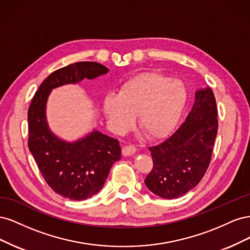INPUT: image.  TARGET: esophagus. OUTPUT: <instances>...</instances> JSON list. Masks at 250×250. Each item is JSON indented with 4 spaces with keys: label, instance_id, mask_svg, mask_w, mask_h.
<instances>
[{
    "label": "esophagus",
    "instance_id": "34e87169",
    "mask_svg": "<svg viewBox=\"0 0 250 250\" xmlns=\"http://www.w3.org/2000/svg\"><path fill=\"white\" fill-rule=\"evenodd\" d=\"M135 151H137V148H135L133 145H128L123 148L122 152H123L124 156H130L135 153Z\"/></svg>",
    "mask_w": 250,
    "mask_h": 250
}]
</instances>
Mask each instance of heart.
I'll return each mask as SVG.
<instances>
[{"instance_id":"heart-1","label":"heart","mask_w":250,"mask_h":250,"mask_svg":"<svg viewBox=\"0 0 250 250\" xmlns=\"http://www.w3.org/2000/svg\"><path fill=\"white\" fill-rule=\"evenodd\" d=\"M188 93L180 80L157 73L137 75L121 86L118 96L108 95L103 111L117 133L126 132L138 115L141 129L151 138L169 134L183 115Z\"/></svg>"}]
</instances>
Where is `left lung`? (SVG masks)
Segmentation results:
<instances>
[{
	"label": "left lung",
	"mask_w": 250,
	"mask_h": 250,
	"mask_svg": "<svg viewBox=\"0 0 250 250\" xmlns=\"http://www.w3.org/2000/svg\"><path fill=\"white\" fill-rule=\"evenodd\" d=\"M217 115L213 90L209 87L197 90L185 122L167 140L148 148L153 168L145 184L151 192L165 199H174L200 183L213 153Z\"/></svg>",
	"instance_id": "obj_1"
}]
</instances>
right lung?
I'll use <instances>...</instances> for the list:
<instances>
[{"mask_svg":"<svg viewBox=\"0 0 250 250\" xmlns=\"http://www.w3.org/2000/svg\"><path fill=\"white\" fill-rule=\"evenodd\" d=\"M106 73V66L92 62L62 67L43 80L28 109L30 152L49 187L67 199L84 200L99 192L111 166L120 161L121 147L118 140L97 130L72 143L57 138L47 122L48 97L53 88Z\"/></svg>","mask_w":250,"mask_h":250,"instance_id":"add662e5","label":"right lung"}]
</instances>
